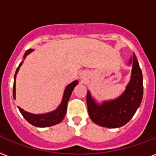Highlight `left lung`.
I'll return each instance as SVG.
<instances>
[{
    "label": "left lung",
    "instance_id": "8db88e82",
    "mask_svg": "<svg viewBox=\"0 0 156 156\" xmlns=\"http://www.w3.org/2000/svg\"><path fill=\"white\" fill-rule=\"evenodd\" d=\"M130 63H133L131 81L119 98L98 105L87 92L88 113L96 124L108 128L121 127L131 119L140 107L143 98L142 72L135 55Z\"/></svg>",
    "mask_w": 156,
    "mask_h": 156
}]
</instances>
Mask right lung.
<instances>
[{"label": "right lung", "mask_w": 156, "mask_h": 156, "mask_svg": "<svg viewBox=\"0 0 156 156\" xmlns=\"http://www.w3.org/2000/svg\"><path fill=\"white\" fill-rule=\"evenodd\" d=\"M33 51V49H28L25 52L24 57H26V55H28L30 53ZM23 63H20V65L17 68L16 73H15V77H14V86H13V97L14 98H16V77L18 71H19L20 67L21 66ZM78 84V81L73 82L72 83L68 85L66 89L64 91V94H63V100L59 107H58L57 109L52 112L49 113L42 114V115H35V114L29 113L27 112H25L20 107H18L20 113L22 114V116L25 117V119L28 122H30L31 125L34 126H39V127H48V126H55L58 123H59L63 121V119L65 116L67 112V105H68V101L69 100V98L71 96L73 90L76 87V85Z\"/></svg>", "instance_id": "add662e5"}]
</instances>
